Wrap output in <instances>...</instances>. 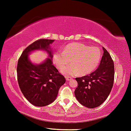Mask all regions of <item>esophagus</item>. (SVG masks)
<instances>
[{"mask_svg":"<svg viewBox=\"0 0 131 131\" xmlns=\"http://www.w3.org/2000/svg\"><path fill=\"white\" fill-rule=\"evenodd\" d=\"M66 80L67 81H70V80H72V78H71L70 77H66Z\"/></svg>","mask_w":131,"mask_h":131,"instance_id":"obj_1","label":"esophagus"}]
</instances>
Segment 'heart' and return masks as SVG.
<instances>
[{
	"mask_svg": "<svg viewBox=\"0 0 131 131\" xmlns=\"http://www.w3.org/2000/svg\"><path fill=\"white\" fill-rule=\"evenodd\" d=\"M101 58L100 48L90 47L81 43H73L67 45L62 52H57L53 59L58 69H62L70 63V65L61 70L67 76L86 75L93 72L97 68Z\"/></svg>",
	"mask_w": 131,
	"mask_h": 131,
	"instance_id": "heart-1",
	"label": "heart"
}]
</instances>
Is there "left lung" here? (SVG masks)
Returning <instances> with one entry per match:
<instances>
[{
  "instance_id": "obj_1",
  "label": "left lung",
  "mask_w": 131,
  "mask_h": 131,
  "mask_svg": "<svg viewBox=\"0 0 131 131\" xmlns=\"http://www.w3.org/2000/svg\"><path fill=\"white\" fill-rule=\"evenodd\" d=\"M103 55L100 65L89 75L77 78L78 87L74 91L76 98L82 105L94 108L105 101L113 86L114 61L103 47Z\"/></svg>"
}]
</instances>
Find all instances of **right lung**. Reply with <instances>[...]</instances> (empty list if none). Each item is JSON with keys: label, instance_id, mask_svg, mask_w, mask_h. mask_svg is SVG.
Here are the masks:
<instances>
[{"label": "right lung", "instance_id": "1", "mask_svg": "<svg viewBox=\"0 0 131 131\" xmlns=\"http://www.w3.org/2000/svg\"><path fill=\"white\" fill-rule=\"evenodd\" d=\"M53 41L49 39L37 40L24 50L18 59L17 68L18 85L25 98L34 106L42 107L53 103L60 87L66 81L64 76L53 64L50 45ZM40 49L48 51L50 58L41 64H33L28 54Z\"/></svg>", "mask_w": 131, "mask_h": 131}]
</instances>
